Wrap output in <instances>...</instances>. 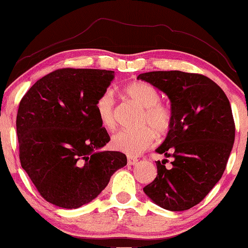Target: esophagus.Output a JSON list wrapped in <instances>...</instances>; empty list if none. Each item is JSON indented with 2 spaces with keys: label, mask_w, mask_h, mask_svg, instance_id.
Here are the masks:
<instances>
[{
  "label": "esophagus",
  "mask_w": 248,
  "mask_h": 248,
  "mask_svg": "<svg viewBox=\"0 0 248 248\" xmlns=\"http://www.w3.org/2000/svg\"><path fill=\"white\" fill-rule=\"evenodd\" d=\"M127 163H128V165H136V164H138V158H136V157L128 156Z\"/></svg>",
  "instance_id": "obj_1"
}]
</instances>
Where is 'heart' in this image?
<instances>
[{
    "instance_id": "obj_1",
    "label": "heart",
    "mask_w": 248,
    "mask_h": 248,
    "mask_svg": "<svg viewBox=\"0 0 248 248\" xmlns=\"http://www.w3.org/2000/svg\"><path fill=\"white\" fill-rule=\"evenodd\" d=\"M125 94L143 109L140 130H122L111 138V146L127 155H138L154 143L155 133H167L173 123V112L169 106L160 102V94L155 86L146 82H133L124 89ZM95 114L101 126L112 130L115 120V98L110 90H106L98 96L94 104Z\"/></svg>"
}]
</instances>
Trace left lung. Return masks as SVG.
<instances>
[{
    "label": "left lung",
    "mask_w": 248,
    "mask_h": 248,
    "mask_svg": "<svg viewBox=\"0 0 248 248\" xmlns=\"http://www.w3.org/2000/svg\"><path fill=\"white\" fill-rule=\"evenodd\" d=\"M171 101L173 123L156 152L169 162L157 160V176L143 188L158 206L179 212L206 197L226 170L234 141L230 102L217 83L201 74L180 70L140 74Z\"/></svg>",
    "instance_id": "8db88e82"
}]
</instances>
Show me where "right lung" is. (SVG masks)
I'll return each mask as SVG.
<instances>
[{"mask_svg":"<svg viewBox=\"0 0 248 248\" xmlns=\"http://www.w3.org/2000/svg\"><path fill=\"white\" fill-rule=\"evenodd\" d=\"M112 79V70L58 69L38 79L19 104L21 167L56 206L72 210L88 204L126 165L123 153L99 150L110 137L94 104Z\"/></svg>","mask_w":248,"mask_h":248,"instance_id":"right-lung-1","label":"right lung"}]
</instances>
